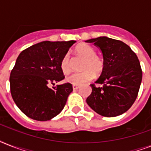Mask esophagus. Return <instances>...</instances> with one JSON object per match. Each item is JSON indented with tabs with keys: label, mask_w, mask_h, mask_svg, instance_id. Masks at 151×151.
<instances>
[{
	"label": "esophagus",
	"mask_w": 151,
	"mask_h": 151,
	"mask_svg": "<svg viewBox=\"0 0 151 151\" xmlns=\"http://www.w3.org/2000/svg\"><path fill=\"white\" fill-rule=\"evenodd\" d=\"M78 88H79V86H78V85H73V90H78Z\"/></svg>",
	"instance_id": "obj_1"
}]
</instances>
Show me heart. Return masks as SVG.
Instances as JSON below:
<instances>
[{
  "label": "heart",
  "instance_id": "b5f03b06",
  "mask_svg": "<svg viewBox=\"0 0 151 151\" xmlns=\"http://www.w3.org/2000/svg\"><path fill=\"white\" fill-rule=\"evenodd\" d=\"M76 52L81 57L85 59L83 63L81 73H73L66 77V81L72 85H81L88 82L103 71L104 62L101 57L96 55V50L88 44H80L75 48ZM60 67L64 73H68L71 70L70 55L66 54L63 57L60 63Z\"/></svg>",
  "mask_w": 151,
  "mask_h": 151
}]
</instances>
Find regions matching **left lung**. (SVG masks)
I'll return each instance as SVG.
<instances>
[{"mask_svg": "<svg viewBox=\"0 0 151 151\" xmlns=\"http://www.w3.org/2000/svg\"><path fill=\"white\" fill-rule=\"evenodd\" d=\"M85 42L93 43L103 54L104 67L100 77L91 85L88 105L103 117H116L126 112L138 96L142 70L138 57L126 44L118 40L99 37Z\"/></svg>", "mask_w": 151, "mask_h": 151, "instance_id": "left-lung-1", "label": "left lung"}]
</instances>
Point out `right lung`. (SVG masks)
Masks as SVG:
<instances>
[{
  "mask_svg": "<svg viewBox=\"0 0 151 151\" xmlns=\"http://www.w3.org/2000/svg\"><path fill=\"white\" fill-rule=\"evenodd\" d=\"M42 41L22 51L10 74L11 94L19 110L36 121H48L61 112L72 85L65 83L48 87L65 77L60 67L63 57L75 43Z\"/></svg>",
  "mask_w": 151,
  "mask_h": 151,
  "instance_id": "add662e5",
  "label": "right lung"
}]
</instances>
